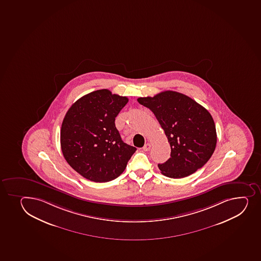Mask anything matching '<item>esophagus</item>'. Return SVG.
Segmentation results:
<instances>
[{
    "label": "esophagus",
    "mask_w": 261,
    "mask_h": 261,
    "mask_svg": "<svg viewBox=\"0 0 261 261\" xmlns=\"http://www.w3.org/2000/svg\"><path fill=\"white\" fill-rule=\"evenodd\" d=\"M151 144H150V143H146V144H145V145H144V146H143V150H144V151H149V150H150V149H151Z\"/></svg>",
    "instance_id": "esophagus-1"
}]
</instances>
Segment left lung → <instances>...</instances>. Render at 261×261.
<instances>
[{"label": "left lung", "instance_id": "1", "mask_svg": "<svg viewBox=\"0 0 261 261\" xmlns=\"http://www.w3.org/2000/svg\"><path fill=\"white\" fill-rule=\"evenodd\" d=\"M137 100L153 112L170 145V158L159 164L163 175L186 177L206 164L217 145L215 123L208 110L173 91Z\"/></svg>", "mask_w": 261, "mask_h": 261}]
</instances>
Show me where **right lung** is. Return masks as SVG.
Segmentation results:
<instances>
[{
	"label": "right lung",
	"instance_id": "right-lung-1",
	"mask_svg": "<svg viewBox=\"0 0 261 261\" xmlns=\"http://www.w3.org/2000/svg\"><path fill=\"white\" fill-rule=\"evenodd\" d=\"M128 102L107 89L77 100L67 110L61 128V147L76 172L95 182L118 177L136 148L124 143L115 120Z\"/></svg>",
	"mask_w": 261,
	"mask_h": 261
}]
</instances>
